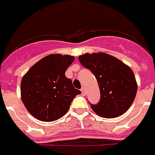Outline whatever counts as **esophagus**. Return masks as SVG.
<instances>
[{"label": "esophagus", "mask_w": 155, "mask_h": 155, "mask_svg": "<svg viewBox=\"0 0 155 155\" xmlns=\"http://www.w3.org/2000/svg\"><path fill=\"white\" fill-rule=\"evenodd\" d=\"M81 91H82V95H86V91H85L84 87H82V89H81Z\"/></svg>", "instance_id": "1"}]
</instances>
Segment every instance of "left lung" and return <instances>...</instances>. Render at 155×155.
Here are the masks:
<instances>
[{"mask_svg":"<svg viewBox=\"0 0 155 155\" xmlns=\"http://www.w3.org/2000/svg\"><path fill=\"white\" fill-rule=\"evenodd\" d=\"M78 60L91 71L98 82L101 100L98 104H91L93 111L106 118L119 117L127 112L137 91V81L131 68L103 52L86 53Z\"/></svg>","mask_w":155,"mask_h":155,"instance_id":"1","label":"left lung"}]
</instances>
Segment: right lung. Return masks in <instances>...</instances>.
<instances>
[{
  "label": "right lung",
  "instance_id": "right-lung-1",
  "mask_svg": "<svg viewBox=\"0 0 155 155\" xmlns=\"http://www.w3.org/2000/svg\"><path fill=\"white\" fill-rule=\"evenodd\" d=\"M74 61L68 54H52L29 68L21 81V99L31 114L42 122L60 119L81 91L75 89L65 72Z\"/></svg>",
  "mask_w": 155,
  "mask_h": 155
}]
</instances>
